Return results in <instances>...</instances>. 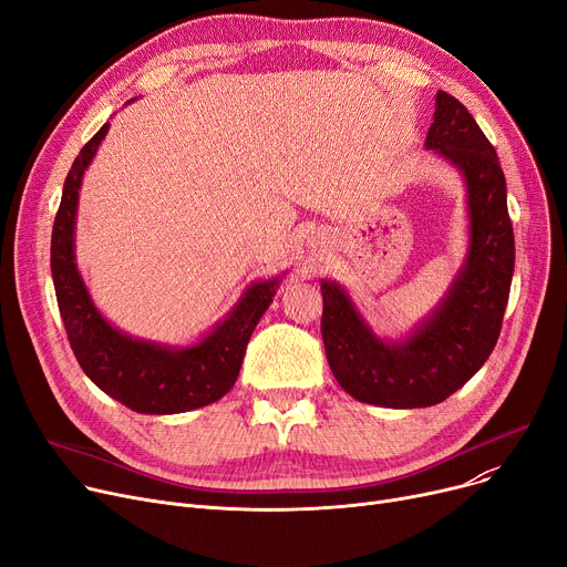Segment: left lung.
I'll use <instances>...</instances> for the list:
<instances>
[{"instance_id": "1", "label": "left lung", "mask_w": 567, "mask_h": 567, "mask_svg": "<svg viewBox=\"0 0 567 567\" xmlns=\"http://www.w3.org/2000/svg\"><path fill=\"white\" fill-rule=\"evenodd\" d=\"M425 148L449 161L466 188L468 248L441 303L409 336L389 340L372 331L340 282L321 280V336L333 377L353 400L385 409L439 404L485 365L515 271V234L498 156L451 94H436Z\"/></svg>"}]
</instances>
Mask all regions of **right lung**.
Here are the masks:
<instances>
[{
    "instance_id": "right-lung-1",
    "label": "right lung",
    "mask_w": 567,
    "mask_h": 567,
    "mask_svg": "<svg viewBox=\"0 0 567 567\" xmlns=\"http://www.w3.org/2000/svg\"><path fill=\"white\" fill-rule=\"evenodd\" d=\"M107 131L110 124L80 148L54 218L50 268L59 312L80 368L112 400L148 415L193 411L229 393L255 326L274 303L282 276L250 282L227 317L195 344L172 347L118 331L94 306L75 261L82 176Z\"/></svg>"
}]
</instances>
